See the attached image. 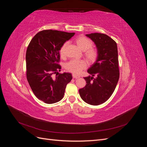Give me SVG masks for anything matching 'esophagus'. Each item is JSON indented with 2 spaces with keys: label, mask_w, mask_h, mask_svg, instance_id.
<instances>
[{
  "label": "esophagus",
  "mask_w": 147,
  "mask_h": 147,
  "mask_svg": "<svg viewBox=\"0 0 147 147\" xmlns=\"http://www.w3.org/2000/svg\"><path fill=\"white\" fill-rule=\"evenodd\" d=\"M72 76H73V77L74 78H80V76H78V75H75V74H73L72 75Z\"/></svg>",
  "instance_id": "esophagus-1"
}]
</instances>
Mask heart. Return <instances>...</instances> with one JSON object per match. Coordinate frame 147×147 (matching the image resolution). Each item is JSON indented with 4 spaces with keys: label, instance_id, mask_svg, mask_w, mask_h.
<instances>
[{
    "label": "heart",
    "instance_id": "heart-1",
    "mask_svg": "<svg viewBox=\"0 0 147 147\" xmlns=\"http://www.w3.org/2000/svg\"><path fill=\"white\" fill-rule=\"evenodd\" d=\"M75 43L81 50L84 51V55L89 62L93 63L96 60L98 53L96 49L91 48L92 47V42L90 38L84 36V35H80L75 39ZM66 45L67 44L64 43L60 49V55L61 57H64L65 56V49ZM86 62L82 59L71 60L65 65L67 70L75 74L80 73L82 70L86 68Z\"/></svg>",
    "mask_w": 147,
    "mask_h": 147
}]
</instances>
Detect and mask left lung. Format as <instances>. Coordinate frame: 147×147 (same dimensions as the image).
I'll list each match as a JSON object with an SVG mask.
<instances>
[{
	"mask_svg": "<svg viewBox=\"0 0 147 147\" xmlns=\"http://www.w3.org/2000/svg\"><path fill=\"white\" fill-rule=\"evenodd\" d=\"M86 35L95 43L98 55L88 70L91 75L84 77L86 86L80 89L79 93L87 104L98 105L110 98L118 83V48L117 43L106 34L92 33Z\"/></svg>",
	"mask_w": 147,
	"mask_h": 147,
	"instance_id": "left-lung-1",
	"label": "left lung"
}]
</instances>
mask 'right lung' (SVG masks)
<instances>
[{
  "instance_id": "1",
  "label": "right lung",
  "mask_w": 147,
  "mask_h": 147,
  "mask_svg": "<svg viewBox=\"0 0 147 147\" xmlns=\"http://www.w3.org/2000/svg\"><path fill=\"white\" fill-rule=\"evenodd\" d=\"M75 33L43 30L31 40L26 55V77L35 96L46 104L63 98L65 90L72 79L70 73L59 74V51Z\"/></svg>"
}]
</instances>
